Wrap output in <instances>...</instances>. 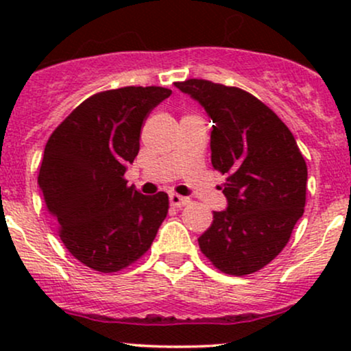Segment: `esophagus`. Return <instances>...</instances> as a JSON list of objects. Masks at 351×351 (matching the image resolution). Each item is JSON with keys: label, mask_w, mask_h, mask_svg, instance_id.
Returning <instances> with one entry per match:
<instances>
[{"label": "esophagus", "mask_w": 351, "mask_h": 351, "mask_svg": "<svg viewBox=\"0 0 351 351\" xmlns=\"http://www.w3.org/2000/svg\"><path fill=\"white\" fill-rule=\"evenodd\" d=\"M188 203H189V198H186V196L176 195V193H170V204L173 208H183V206H186Z\"/></svg>", "instance_id": "obj_1"}]
</instances>
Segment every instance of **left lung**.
<instances>
[{"label": "left lung", "mask_w": 351, "mask_h": 351, "mask_svg": "<svg viewBox=\"0 0 351 351\" xmlns=\"http://www.w3.org/2000/svg\"><path fill=\"white\" fill-rule=\"evenodd\" d=\"M175 87L211 117V163L228 175V208L213 213L198 239L201 252L229 276L257 272L279 256L304 215V156L287 125L243 88L203 79Z\"/></svg>", "instance_id": "left-lung-1"}]
</instances>
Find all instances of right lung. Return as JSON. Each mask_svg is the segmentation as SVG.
Wrapping results in <instances>:
<instances>
[{"label": "right lung", "mask_w": 351, "mask_h": 351, "mask_svg": "<svg viewBox=\"0 0 351 351\" xmlns=\"http://www.w3.org/2000/svg\"><path fill=\"white\" fill-rule=\"evenodd\" d=\"M170 94L155 86L99 92L47 140L38 184L60 241L94 271L134 264L167 217V193L145 196L127 186L123 175L138 155L143 120Z\"/></svg>", "instance_id": "1"}]
</instances>
